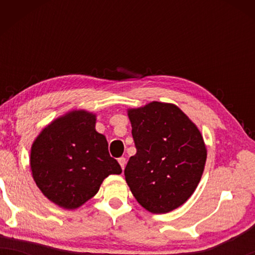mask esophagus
Returning <instances> with one entry per match:
<instances>
[{"mask_svg":"<svg viewBox=\"0 0 255 255\" xmlns=\"http://www.w3.org/2000/svg\"><path fill=\"white\" fill-rule=\"evenodd\" d=\"M118 162H120L122 169H124L125 163H127V160H125V158H120V159H118Z\"/></svg>","mask_w":255,"mask_h":255,"instance_id":"34e87169","label":"esophagus"}]
</instances>
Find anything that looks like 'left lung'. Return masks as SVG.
Returning <instances> with one entry per match:
<instances>
[{"label":"left lung","mask_w":255,"mask_h":255,"mask_svg":"<svg viewBox=\"0 0 255 255\" xmlns=\"http://www.w3.org/2000/svg\"><path fill=\"white\" fill-rule=\"evenodd\" d=\"M137 153L124 175L139 204L166 214L194 194L207 161V146L190 118L172 103L149 102L128 109Z\"/></svg>","instance_id":"obj_1"}]
</instances>
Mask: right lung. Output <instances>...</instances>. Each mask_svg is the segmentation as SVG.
Wrapping results in <instances>:
<instances>
[{"mask_svg":"<svg viewBox=\"0 0 255 255\" xmlns=\"http://www.w3.org/2000/svg\"><path fill=\"white\" fill-rule=\"evenodd\" d=\"M96 115L72 110L45 127L31 146L32 177L45 197L74 210L95 196L103 180L121 174L108 151L106 135L95 128Z\"/></svg>","mask_w":255,"mask_h":255,"instance_id":"obj_1","label":"right lung"}]
</instances>
